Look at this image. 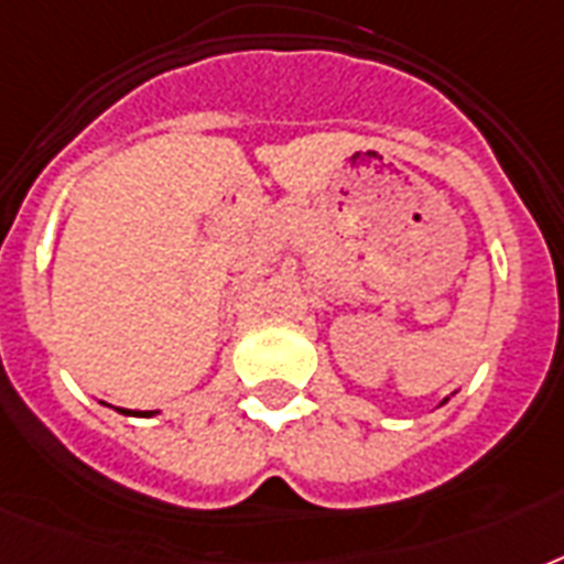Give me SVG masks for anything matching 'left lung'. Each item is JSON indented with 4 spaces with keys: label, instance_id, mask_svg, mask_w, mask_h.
I'll list each match as a JSON object with an SVG mask.
<instances>
[{
    "label": "left lung",
    "instance_id": "obj_1",
    "mask_svg": "<svg viewBox=\"0 0 564 564\" xmlns=\"http://www.w3.org/2000/svg\"><path fill=\"white\" fill-rule=\"evenodd\" d=\"M445 401H447V398H445Z\"/></svg>",
    "mask_w": 564,
    "mask_h": 564
}]
</instances>
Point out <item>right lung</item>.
<instances>
[{
    "label": "right lung",
    "mask_w": 564,
    "mask_h": 564,
    "mask_svg": "<svg viewBox=\"0 0 564 564\" xmlns=\"http://www.w3.org/2000/svg\"><path fill=\"white\" fill-rule=\"evenodd\" d=\"M117 412H122V415H140V419H149V415H154V410L140 412V410H122V406H117Z\"/></svg>",
    "instance_id": "1"
}]
</instances>
